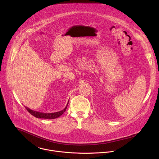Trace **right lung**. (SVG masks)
<instances>
[{"instance_id": "add662e5", "label": "right lung", "mask_w": 159, "mask_h": 159, "mask_svg": "<svg viewBox=\"0 0 159 159\" xmlns=\"http://www.w3.org/2000/svg\"><path fill=\"white\" fill-rule=\"evenodd\" d=\"M69 100L68 101V103L66 104V106H65V107L58 112H51V113H47V112H39V111H36L34 110H32L31 109H30L29 107L25 106L26 107V109H27V111L30 113L31 115H32L33 116H34V117L37 118H43V119H55V118H57L58 117H60L61 115L63 114V112L66 111V108H67V106L68 104H69Z\"/></svg>"}]
</instances>
